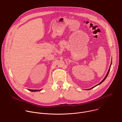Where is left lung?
Returning a JSON list of instances; mask_svg holds the SVG:
<instances>
[{"label": "left lung", "mask_w": 122, "mask_h": 122, "mask_svg": "<svg viewBox=\"0 0 122 122\" xmlns=\"http://www.w3.org/2000/svg\"><path fill=\"white\" fill-rule=\"evenodd\" d=\"M111 65H112V62H111V65H110V68H109V71H108V72H107V74H106V76L105 77V78H104V79L100 82V83H99L98 84H97V85H96V86H94V87H92V88H91L90 89H88V90H90V89H92V88H94L95 87H96V86H97V85H99L100 84H101V83H102L105 80V79H106V78L107 77V76H108V74H109V71H110V68H111Z\"/></svg>", "instance_id": "8db88e82"}]
</instances>
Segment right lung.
<instances>
[{
    "mask_svg": "<svg viewBox=\"0 0 122 122\" xmlns=\"http://www.w3.org/2000/svg\"><path fill=\"white\" fill-rule=\"evenodd\" d=\"M29 91H30L31 92H36V91H40L41 90H31V89H28Z\"/></svg>",
    "mask_w": 122,
    "mask_h": 122,
    "instance_id": "add662e5",
    "label": "right lung"
}]
</instances>
